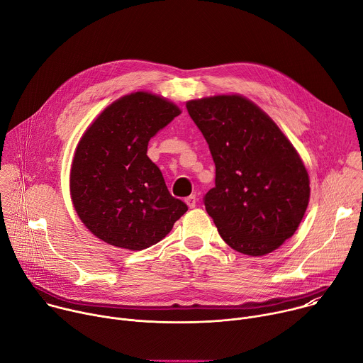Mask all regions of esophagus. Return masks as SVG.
I'll list each match as a JSON object with an SVG mask.
<instances>
[{
    "label": "esophagus",
    "mask_w": 363,
    "mask_h": 363,
    "mask_svg": "<svg viewBox=\"0 0 363 363\" xmlns=\"http://www.w3.org/2000/svg\"><path fill=\"white\" fill-rule=\"evenodd\" d=\"M185 202H186V205L189 206V208H195V205H196V198H195V195H191V196L185 198Z\"/></svg>",
    "instance_id": "obj_1"
}]
</instances>
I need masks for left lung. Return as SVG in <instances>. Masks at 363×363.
Wrapping results in <instances>:
<instances>
[{
    "label": "left lung",
    "instance_id": "left-lung-1",
    "mask_svg": "<svg viewBox=\"0 0 363 363\" xmlns=\"http://www.w3.org/2000/svg\"><path fill=\"white\" fill-rule=\"evenodd\" d=\"M186 109L216 164L203 205L223 240L247 255L279 248L306 213L310 181L272 118L240 94L189 100Z\"/></svg>",
    "mask_w": 363,
    "mask_h": 363
}]
</instances>
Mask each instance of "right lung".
Listing matches in <instances>:
<instances>
[{
	"mask_svg": "<svg viewBox=\"0 0 363 363\" xmlns=\"http://www.w3.org/2000/svg\"><path fill=\"white\" fill-rule=\"evenodd\" d=\"M181 113L147 91L121 97L82 136L72 164L70 194L82 223L101 241L126 250L160 242L188 210L147 158L150 138Z\"/></svg>",
	"mask_w": 363,
	"mask_h": 363,
	"instance_id": "add662e5",
	"label": "right lung"
}]
</instances>
